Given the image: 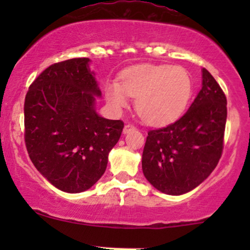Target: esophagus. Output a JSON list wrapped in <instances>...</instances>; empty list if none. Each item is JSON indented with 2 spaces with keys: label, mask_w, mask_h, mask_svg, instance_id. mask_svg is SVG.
<instances>
[{
  "label": "esophagus",
  "mask_w": 250,
  "mask_h": 250,
  "mask_svg": "<svg viewBox=\"0 0 250 250\" xmlns=\"http://www.w3.org/2000/svg\"><path fill=\"white\" fill-rule=\"evenodd\" d=\"M135 128L133 125H125V128H123V134H128V133H130V131H133V130H135Z\"/></svg>",
  "instance_id": "esophagus-1"
}]
</instances>
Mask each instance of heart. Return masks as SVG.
Instances as JSON below:
<instances>
[{
  "instance_id": "heart-1",
  "label": "heart",
  "mask_w": 250,
  "mask_h": 250,
  "mask_svg": "<svg viewBox=\"0 0 250 250\" xmlns=\"http://www.w3.org/2000/svg\"><path fill=\"white\" fill-rule=\"evenodd\" d=\"M105 97L116 110H122L129 97H136L135 108L145 122L165 125L176 121L191 95V79L185 68L167 64H140L125 70L119 82H108Z\"/></svg>"
}]
</instances>
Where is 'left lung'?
Returning <instances> with one entry per match:
<instances>
[{
	"label": "left lung",
	"mask_w": 250,
	"mask_h": 250,
	"mask_svg": "<svg viewBox=\"0 0 250 250\" xmlns=\"http://www.w3.org/2000/svg\"><path fill=\"white\" fill-rule=\"evenodd\" d=\"M227 121V99L207 69L187 113L167 127L150 130L142 154L148 182L168 195L200 186L219 163Z\"/></svg>",
	"instance_id": "1"
}]
</instances>
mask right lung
<instances>
[{
    "label": "right lung",
    "mask_w": 250,
    "mask_h": 250,
    "mask_svg": "<svg viewBox=\"0 0 250 250\" xmlns=\"http://www.w3.org/2000/svg\"><path fill=\"white\" fill-rule=\"evenodd\" d=\"M90 60L55 63L31 83L24 101V140L35 168L65 193L88 190L101 179L125 127L96 111L102 93Z\"/></svg>",
    "instance_id": "obj_1"
}]
</instances>
